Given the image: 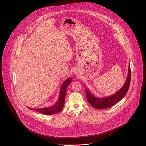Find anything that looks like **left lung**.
<instances>
[{
    "label": "left lung",
    "mask_w": 146,
    "mask_h": 146,
    "mask_svg": "<svg viewBox=\"0 0 146 146\" xmlns=\"http://www.w3.org/2000/svg\"><path fill=\"white\" fill-rule=\"evenodd\" d=\"M131 77V69L129 66L128 76L123 86L118 91L109 96L98 98L95 96L94 94H92L88 89L86 88V96L88 103L92 107L97 109H105L111 107L121 100L127 94L130 86Z\"/></svg>",
    "instance_id": "1"
}]
</instances>
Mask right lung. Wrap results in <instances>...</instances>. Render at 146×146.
<instances>
[{
  "label": "right lung",
  "mask_w": 146,
  "mask_h": 146,
  "mask_svg": "<svg viewBox=\"0 0 146 146\" xmlns=\"http://www.w3.org/2000/svg\"><path fill=\"white\" fill-rule=\"evenodd\" d=\"M72 81V78L70 77H69L66 80H65L63 83H62L60 88L59 95L58 100L54 105L47 107V108H41V109H31L29 108V109L31 110H36V111H38L40 113H43L46 115L54 114H56L60 112L62 109H63V108L64 106L65 95H66L67 87Z\"/></svg>",
  "instance_id": "add662e5"
}]
</instances>
